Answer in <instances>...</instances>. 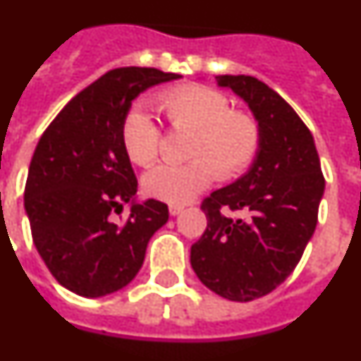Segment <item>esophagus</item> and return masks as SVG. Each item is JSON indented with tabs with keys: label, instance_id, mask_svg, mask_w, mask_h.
Segmentation results:
<instances>
[{
	"label": "esophagus",
	"instance_id": "1",
	"mask_svg": "<svg viewBox=\"0 0 361 361\" xmlns=\"http://www.w3.org/2000/svg\"><path fill=\"white\" fill-rule=\"evenodd\" d=\"M183 205H171V207H169V213L172 214V216H178V214L180 213H183Z\"/></svg>",
	"mask_w": 361,
	"mask_h": 361
}]
</instances>
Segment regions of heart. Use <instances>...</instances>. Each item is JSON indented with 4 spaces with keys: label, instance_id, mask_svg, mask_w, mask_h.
<instances>
[{
    "label": "heart",
    "instance_id": "obj_1",
    "mask_svg": "<svg viewBox=\"0 0 361 361\" xmlns=\"http://www.w3.org/2000/svg\"><path fill=\"white\" fill-rule=\"evenodd\" d=\"M157 108L174 130H192L183 165H159L143 178L145 195L171 205H183L207 189L216 176L235 180L255 161L262 130L255 115L233 108L226 93L198 84L172 87L157 95ZM124 154L139 166L159 156L161 132L143 108H130L121 123Z\"/></svg>",
    "mask_w": 361,
    "mask_h": 361
}]
</instances>
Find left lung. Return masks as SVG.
<instances>
[{"instance_id": "8db88e82", "label": "left lung", "mask_w": 361, "mask_h": 361, "mask_svg": "<svg viewBox=\"0 0 361 361\" xmlns=\"http://www.w3.org/2000/svg\"><path fill=\"white\" fill-rule=\"evenodd\" d=\"M216 82L247 102L262 143L246 174L202 202L207 229L190 247V266L220 298L246 302L295 269L316 231L325 178L310 130L283 97L247 75Z\"/></svg>"}]
</instances>
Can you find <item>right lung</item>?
I'll return each instance as SVG.
<instances>
[{
    "mask_svg": "<svg viewBox=\"0 0 361 361\" xmlns=\"http://www.w3.org/2000/svg\"><path fill=\"white\" fill-rule=\"evenodd\" d=\"M180 75L117 68L84 87L47 126L32 154L25 213L42 260L63 288L84 298L108 295L143 266L148 240L169 220L157 200L132 204L137 180L121 143V123L147 87Z\"/></svg>",
    "mask_w": 361,
    "mask_h": 361,
    "instance_id": "right-lung-1",
    "label": "right lung"
}]
</instances>
